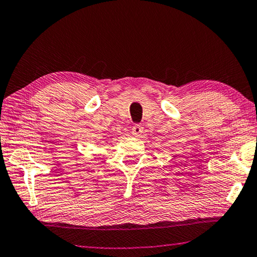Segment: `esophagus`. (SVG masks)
Listing matches in <instances>:
<instances>
[{
    "mask_svg": "<svg viewBox=\"0 0 257 257\" xmlns=\"http://www.w3.org/2000/svg\"><path fill=\"white\" fill-rule=\"evenodd\" d=\"M143 130H144V128H143V125L141 123H137V124H135L134 127H133L132 133H133L134 136H139V135L143 133Z\"/></svg>",
    "mask_w": 257,
    "mask_h": 257,
    "instance_id": "34e87169",
    "label": "esophagus"
}]
</instances>
